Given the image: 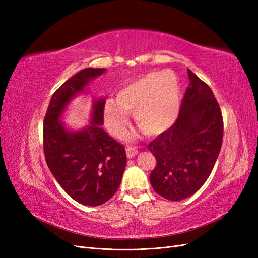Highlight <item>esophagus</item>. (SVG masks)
<instances>
[{"label":"esophagus","mask_w":258,"mask_h":258,"mask_svg":"<svg viewBox=\"0 0 258 258\" xmlns=\"http://www.w3.org/2000/svg\"><path fill=\"white\" fill-rule=\"evenodd\" d=\"M126 153H127V157H128L129 159H131V158H134L135 156H137V155H138L139 151L137 150V147H134V146H128V147H127V150H126Z\"/></svg>","instance_id":"34e87169"}]
</instances>
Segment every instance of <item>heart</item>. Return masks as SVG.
Segmentation results:
<instances>
[{
    "mask_svg": "<svg viewBox=\"0 0 258 258\" xmlns=\"http://www.w3.org/2000/svg\"><path fill=\"white\" fill-rule=\"evenodd\" d=\"M181 101L177 76L171 71H153L124 84L116 100L106 101L104 121L108 130L120 138L127 130V113H134L138 129L146 136H156L175 122Z\"/></svg>",
    "mask_w": 258,
    "mask_h": 258,
    "instance_id": "1",
    "label": "heart"
}]
</instances>
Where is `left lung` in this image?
<instances>
[{"label": "left lung", "mask_w": 258, "mask_h": 258, "mask_svg": "<svg viewBox=\"0 0 258 258\" xmlns=\"http://www.w3.org/2000/svg\"><path fill=\"white\" fill-rule=\"evenodd\" d=\"M189 86L172 127L148 144L156 160L150 181L168 200L190 197L212 172L223 141V116L209 86L187 70Z\"/></svg>", "instance_id": "obj_1"}]
</instances>
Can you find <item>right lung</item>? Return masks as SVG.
Segmentation results:
<instances>
[{
  "instance_id": "obj_1",
  "label": "right lung",
  "mask_w": 258,
  "mask_h": 258,
  "mask_svg": "<svg viewBox=\"0 0 258 258\" xmlns=\"http://www.w3.org/2000/svg\"><path fill=\"white\" fill-rule=\"evenodd\" d=\"M105 71L84 69L62 84L44 119V154L50 172L70 197L89 207L105 204L118 189L127 165L126 151L101 127L104 98L92 100L90 122L80 130L69 129L61 118L70 102Z\"/></svg>"
}]
</instances>
